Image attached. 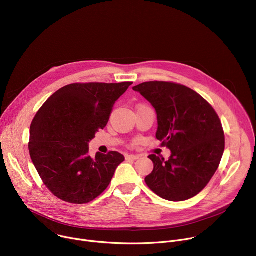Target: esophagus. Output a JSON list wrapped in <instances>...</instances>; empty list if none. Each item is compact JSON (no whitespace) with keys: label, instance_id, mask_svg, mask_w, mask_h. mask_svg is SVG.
Segmentation results:
<instances>
[{"label":"esophagus","instance_id":"esophagus-1","mask_svg":"<svg viewBox=\"0 0 256 256\" xmlns=\"http://www.w3.org/2000/svg\"><path fill=\"white\" fill-rule=\"evenodd\" d=\"M140 157V156H138V155H128V156H126V159L134 161V160H138Z\"/></svg>","mask_w":256,"mask_h":256}]
</instances>
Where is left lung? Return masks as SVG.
Wrapping results in <instances>:
<instances>
[{"mask_svg": "<svg viewBox=\"0 0 256 256\" xmlns=\"http://www.w3.org/2000/svg\"><path fill=\"white\" fill-rule=\"evenodd\" d=\"M132 90L155 108L156 138L171 151L167 161L149 156L154 169L146 184L170 202L196 196L214 176L225 150L223 126L214 109L196 91L172 82H146Z\"/></svg>", "mask_w": 256, "mask_h": 256, "instance_id": "left-lung-1", "label": "left lung"}]
</instances>
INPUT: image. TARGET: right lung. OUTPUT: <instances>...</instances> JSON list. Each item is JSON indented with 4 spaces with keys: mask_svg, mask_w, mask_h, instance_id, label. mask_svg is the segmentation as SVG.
<instances>
[{
    "mask_svg": "<svg viewBox=\"0 0 256 256\" xmlns=\"http://www.w3.org/2000/svg\"><path fill=\"white\" fill-rule=\"evenodd\" d=\"M132 82L75 83L54 93L30 126L29 153L46 186L60 200L87 204L110 184L124 157L89 155V142L103 130L116 101Z\"/></svg>",
    "mask_w": 256,
    "mask_h": 256,
    "instance_id": "obj_1",
    "label": "right lung"
}]
</instances>
